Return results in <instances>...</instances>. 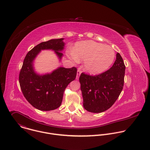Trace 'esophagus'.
I'll return each instance as SVG.
<instances>
[{
	"instance_id": "esophagus-1",
	"label": "esophagus",
	"mask_w": 150,
	"mask_h": 150,
	"mask_svg": "<svg viewBox=\"0 0 150 150\" xmlns=\"http://www.w3.org/2000/svg\"><path fill=\"white\" fill-rule=\"evenodd\" d=\"M81 74V71L80 70V69H78V71H77V74H76V79H78L79 78V76Z\"/></svg>"
}]
</instances>
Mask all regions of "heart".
Wrapping results in <instances>:
<instances>
[{"label": "heart", "mask_w": 150, "mask_h": 150, "mask_svg": "<svg viewBox=\"0 0 150 150\" xmlns=\"http://www.w3.org/2000/svg\"><path fill=\"white\" fill-rule=\"evenodd\" d=\"M68 56L74 62L85 60L84 68L88 74L97 75L108 69L115 58L112 47L94 41H83L75 44Z\"/></svg>", "instance_id": "heart-1"}]
</instances>
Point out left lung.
Returning <instances> with one entry per match:
<instances>
[{
    "mask_svg": "<svg viewBox=\"0 0 150 150\" xmlns=\"http://www.w3.org/2000/svg\"><path fill=\"white\" fill-rule=\"evenodd\" d=\"M125 72L124 62L117 53L116 59L109 70L95 76L82 73L79 80L84 109L96 113L111 108L122 91Z\"/></svg>",
    "mask_w": 150,
    "mask_h": 150,
    "instance_id": "1",
    "label": "left lung"
}]
</instances>
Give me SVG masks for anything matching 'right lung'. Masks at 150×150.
<instances>
[{
    "label": "right lung",
    "instance_id": "obj_1",
    "mask_svg": "<svg viewBox=\"0 0 150 150\" xmlns=\"http://www.w3.org/2000/svg\"><path fill=\"white\" fill-rule=\"evenodd\" d=\"M64 38L42 42L27 54L21 69L19 82L26 100L35 109L42 111L54 110L62 104L63 93L76 76L75 67H59L50 74L39 75L34 69L33 62L41 50H52L60 60L65 46Z\"/></svg>",
    "mask_w": 150,
    "mask_h": 150
}]
</instances>
